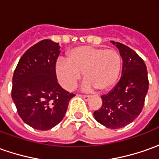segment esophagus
I'll return each instance as SVG.
<instances>
[{
    "label": "esophagus",
    "instance_id": "esophagus-1",
    "mask_svg": "<svg viewBox=\"0 0 159 159\" xmlns=\"http://www.w3.org/2000/svg\"><path fill=\"white\" fill-rule=\"evenodd\" d=\"M80 97H82L83 100H85V101H88L89 99L90 98V96L89 95H79Z\"/></svg>",
    "mask_w": 159,
    "mask_h": 159
}]
</instances>
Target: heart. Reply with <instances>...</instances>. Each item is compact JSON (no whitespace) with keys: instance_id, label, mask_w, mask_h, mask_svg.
I'll return each instance as SVG.
<instances>
[{"instance_id":"b5f03b06","label":"heart","mask_w":159,"mask_h":159,"mask_svg":"<svg viewBox=\"0 0 159 159\" xmlns=\"http://www.w3.org/2000/svg\"><path fill=\"white\" fill-rule=\"evenodd\" d=\"M122 59L120 53L113 49H103L83 45L72 49L68 60L57 59L55 72L58 82L69 91L74 90L82 77L86 79L83 89H97L104 91L110 89L118 79Z\"/></svg>"}]
</instances>
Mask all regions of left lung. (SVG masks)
Wrapping results in <instances>:
<instances>
[{
    "label": "left lung",
    "mask_w": 159,
    "mask_h": 159,
    "mask_svg": "<svg viewBox=\"0 0 159 159\" xmlns=\"http://www.w3.org/2000/svg\"><path fill=\"white\" fill-rule=\"evenodd\" d=\"M112 43L117 46L123 60L121 77L107 95L101 96L102 104L94 112V117L107 128L118 129L134 121L141 113L149 81L141 57L126 45Z\"/></svg>",
    "instance_id": "8db88e82"
}]
</instances>
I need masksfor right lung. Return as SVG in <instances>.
I'll return each instance as SVG.
<instances>
[{"instance_id":"1","label":"right lung","mask_w":159,"mask_h":159,"mask_svg":"<svg viewBox=\"0 0 159 159\" xmlns=\"http://www.w3.org/2000/svg\"><path fill=\"white\" fill-rule=\"evenodd\" d=\"M59 48L50 39L39 41L23 54L14 72L12 99L22 120L34 129L49 130L60 123L76 95L57 81Z\"/></svg>"}]
</instances>
